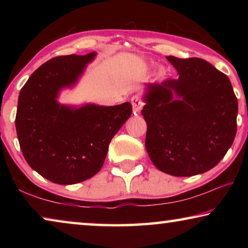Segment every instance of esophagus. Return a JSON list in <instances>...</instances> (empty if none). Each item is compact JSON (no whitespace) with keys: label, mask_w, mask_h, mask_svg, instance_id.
<instances>
[{"label":"esophagus","mask_w":248,"mask_h":248,"mask_svg":"<svg viewBox=\"0 0 248 248\" xmlns=\"http://www.w3.org/2000/svg\"><path fill=\"white\" fill-rule=\"evenodd\" d=\"M131 104H132L134 114H138V112L142 109V107H143V102H142L140 97H138V96H133L131 98Z\"/></svg>","instance_id":"1"}]
</instances>
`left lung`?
<instances>
[{
    "mask_svg": "<svg viewBox=\"0 0 248 248\" xmlns=\"http://www.w3.org/2000/svg\"><path fill=\"white\" fill-rule=\"evenodd\" d=\"M177 79L148 85L142 116L145 148L153 164L173 176L211 170L236 134L237 98L229 78L203 59L166 57ZM181 98L174 100L172 93Z\"/></svg>",
    "mask_w": 248,
    "mask_h": 248,
    "instance_id": "8db88e82",
    "label": "left lung"
}]
</instances>
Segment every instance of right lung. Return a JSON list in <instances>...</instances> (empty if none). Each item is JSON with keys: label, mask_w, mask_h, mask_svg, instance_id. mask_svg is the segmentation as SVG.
Segmentation results:
<instances>
[{"label": "right lung", "mask_w": 248, "mask_h": 248, "mask_svg": "<svg viewBox=\"0 0 248 248\" xmlns=\"http://www.w3.org/2000/svg\"><path fill=\"white\" fill-rule=\"evenodd\" d=\"M95 54L50 59L20 90L15 118L19 146L29 166L52 183L72 185L97 174L111 139L132 114L130 103L78 109L57 103L60 90L78 81Z\"/></svg>", "instance_id": "obj_1"}]
</instances>
